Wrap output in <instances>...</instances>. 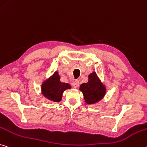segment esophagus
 Listing matches in <instances>:
<instances>
[{"mask_svg": "<svg viewBox=\"0 0 147 147\" xmlns=\"http://www.w3.org/2000/svg\"><path fill=\"white\" fill-rule=\"evenodd\" d=\"M79 86V81L78 80H74V82H73V86L74 88H77Z\"/></svg>", "mask_w": 147, "mask_h": 147, "instance_id": "34e87169", "label": "esophagus"}]
</instances>
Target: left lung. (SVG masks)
<instances>
[{"instance_id": "left-lung-1", "label": "left lung", "mask_w": 147, "mask_h": 147, "mask_svg": "<svg viewBox=\"0 0 147 147\" xmlns=\"http://www.w3.org/2000/svg\"><path fill=\"white\" fill-rule=\"evenodd\" d=\"M80 87V91L83 93L85 101L88 104L97 103L103 98L105 94V88L100 82L95 72L89 75L88 82L81 84Z\"/></svg>"}]
</instances>
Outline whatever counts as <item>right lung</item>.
<instances>
[{"instance_id":"obj_1","label":"right lung","mask_w":147,"mask_h":147,"mask_svg":"<svg viewBox=\"0 0 147 147\" xmlns=\"http://www.w3.org/2000/svg\"><path fill=\"white\" fill-rule=\"evenodd\" d=\"M69 84L61 82L57 72L45 81L42 85V92L46 98L54 102H59L62 98V94L67 89H70Z\"/></svg>"}]
</instances>
